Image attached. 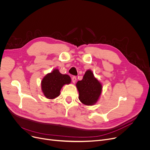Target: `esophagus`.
<instances>
[{"label":"esophagus","instance_id":"obj_1","mask_svg":"<svg viewBox=\"0 0 150 150\" xmlns=\"http://www.w3.org/2000/svg\"><path fill=\"white\" fill-rule=\"evenodd\" d=\"M72 82L73 83H75L76 81V76H73L72 78Z\"/></svg>","mask_w":150,"mask_h":150}]
</instances>
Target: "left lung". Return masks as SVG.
Returning <instances> with one entry per match:
<instances>
[{
  "label": "left lung",
  "instance_id": "8db88e82",
  "mask_svg": "<svg viewBox=\"0 0 150 150\" xmlns=\"http://www.w3.org/2000/svg\"><path fill=\"white\" fill-rule=\"evenodd\" d=\"M81 103L87 106H92L97 103L102 92V84L94 76L90 69L85 72L82 80L76 84Z\"/></svg>",
  "mask_w": 150,
  "mask_h": 150
}]
</instances>
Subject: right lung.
<instances>
[{
  "label": "right lung",
  "mask_w": 150,
  "mask_h": 150,
  "mask_svg": "<svg viewBox=\"0 0 150 150\" xmlns=\"http://www.w3.org/2000/svg\"><path fill=\"white\" fill-rule=\"evenodd\" d=\"M71 78L68 75L59 72L57 69L47 74L41 81V90L44 96L48 99H54L60 95L62 86L69 84Z\"/></svg>",
  "instance_id": "right-lung-1"
}]
</instances>
